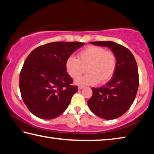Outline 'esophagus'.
<instances>
[{
	"mask_svg": "<svg viewBox=\"0 0 154 154\" xmlns=\"http://www.w3.org/2000/svg\"><path fill=\"white\" fill-rule=\"evenodd\" d=\"M83 88H84V87H82V86H79V87H78L79 90H81V89H82Z\"/></svg>",
	"mask_w": 154,
	"mask_h": 154,
	"instance_id": "34e87169",
	"label": "esophagus"
}]
</instances>
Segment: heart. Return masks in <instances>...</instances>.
<instances>
[{
	"label": "heart",
	"mask_w": 154,
	"mask_h": 154,
	"mask_svg": "<svg viewBox=\"0 0 154 154\" xmlns=\"http://www.w3.org/2000/svg\"><path fill=\"white\" fill-rule=\"evenodd\" d=\"M117 59L112 51L97 46H88L80 51L78 59L69 57L66 62L67 73L73 79L79 77L87 69V74L75 80L78 85L105 84L110 80L116 69Z\"/></svg>",
	"instance_id": "heart-1"
}]
</instances>
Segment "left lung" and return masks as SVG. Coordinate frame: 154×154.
Returning a JSON list of instances; mask_svg holds the SVG:
<instances>
[{"label": "left lung", "instance_id": "left-lung-1", "mask_svg": "<svg viewBox=\"0 0 154 154\" xmlns=\"http://www.w3.org/2000/svg\"><path fill=\"white\" fill-rule=\"evenodd\" d=\"M110 48L116 56L114 75L106 85L92 88L93 95L88 101L90 109L105 120L119 118L130 108L139 87L138 67L135 59L127 48L112 41L90 42Z\"/></svg>", "mask_w": 154, "mask_h": 154}]
</instances>
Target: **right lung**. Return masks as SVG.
Listing matches in <instances>:
<instances>
[{
    "label": "right lung",
    "instance_id": "obj_1",
    "mask_svg": "<svg viewBox=\"0 0 154 154\" xmlns=\"http://www.w3.org/2000/svg\"><path fill=\"white\" fill-rule=\"evenodd\" d=\"M84 45L51 42L36 48L26 58L20 75V89L24 103L38 118L53 119L68 107L78 87L71 85L66 62Z\"/></svg>",
    "mask_w": 154,
    "mask_h": 154
}]
</instances>
